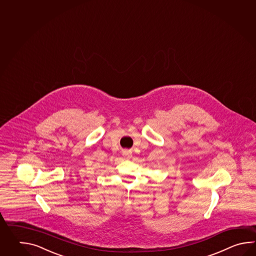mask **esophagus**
<instances>
[{
	"instance_id": "obj_1",
	"label": "esophagus",
	"mask_w": 256,
	"mask_h": 256,
	"mask_svg": "<svg viewBox=\"0 0 256 256\" xmlns=\"http://www.w3.org/2000/svg\"><path fill=\"white\" fill-rule=\"evenodd\" d=\"M122 154L126 156V158H130V156H132V152L129 151V150H124V152H122Z\"/></svg>"
}]
</instances>
